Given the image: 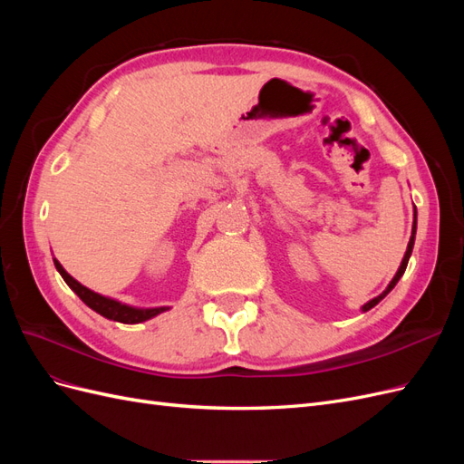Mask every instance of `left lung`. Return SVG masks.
<instances>
[{"mask_svg": "<svg viewBox=\"0 0 464 464\" xmlns=\"http://www.w3.org/2000/svg\"><path fill=\"white\" fill-rule=\"evenodd\" d=\"M414 237H416V207H414V222H412V236H411V242H409V247H406V254H404V257H402V263H401V266H399V271H397V275L392 276V280L389 283V286L379 294L377 298H373V300H370L368 304H363L362 305V312H368V310H372L373 305H377L379 302H382L387 294L395 288V285L399 283V278L404 275V271H406V265H409V259H411V256H412V247H414Z\"/></svg>", "mask_w": 464, "mask_h": 464, "instance_id": "1", "label": "left lung"}]
</instances>
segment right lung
Here are the masks:
<instances>
[{"label": "right lung", "instance_id": "1", "mask_svg": "<svg viewBox=\"0 0 464 464\" xmlns=\"http://www.w3.org/2000/svg\"><path fill=\"white\" fill-rule=\"evenodd\" d=\"M53 265H55V269H58V273L63 276L67 286L72 288L77 294V296L91 307V310H94L96 314H101L106 319L133 325V323H143L147 319H152L154 315L170 310V307H133V305H128V304H121L114 298L102 296V294H96V292L89 290L87 286H82L81 283H77V280L63 269L58 259H53Z\"/></svg>", "mask_w": 464, "mask_h": 464}]
</instances>
